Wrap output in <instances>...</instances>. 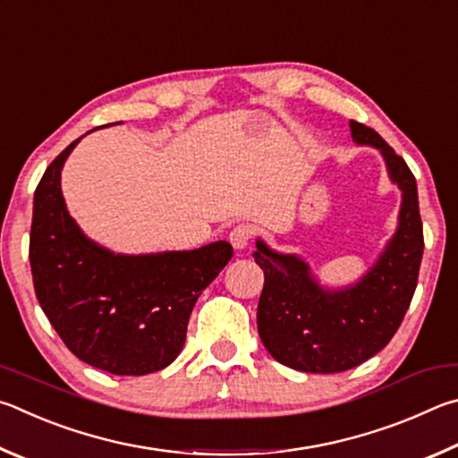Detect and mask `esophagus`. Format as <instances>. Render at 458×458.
<instances>
[{
    "label": "esophagus",
    "instance_id": "1",
    "mask_svg": "<svg viewBox=\"0 0 458 458\" xmlns=\"http://www.w3.org/2000/svg\"><path fill=\"white\" fill-rule=\"evenodd\" d=\"M251 239H253V229L247 227V225H237V227L231 229V233H229L231 245H233L239 251L245 250V247L250 245Z\"/></svg>",
    "mask_w": 458,
    "mask_h": 458
}]
</instances>
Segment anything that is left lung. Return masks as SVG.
I'll return each instance as SVG.
<instances>
[{
    "label": "left lung",
    "instance_id": "8db88e82",
    "mask_svg": "<svg viewBox=\"0 0 458 458\" xmlns=\"http://www.w3.org/2000/svg\"><path fill=\"white\" fill-rule=\"evenodd\" d=\"M350 131L354 142L382 152L403 191L398 229L374 267L358 284L330 292L295 255L269 250L261 239L253 253L266 276L259 338L279 364L300 372H344L378 354L403 324L419 284L424 237L414 174L374 128L350 120Z\"/></svg>",
    "mask_w": 458,
    "mask_h": 458
}]
</instances>
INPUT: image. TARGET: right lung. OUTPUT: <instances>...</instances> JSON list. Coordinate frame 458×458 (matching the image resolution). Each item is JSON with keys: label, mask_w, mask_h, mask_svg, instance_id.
Listing matches in <instances>:
<instances>
[{"label": "right lung", "mask_w": 458, "mask_h": 458, "mask_svg": "<svg viewBox=\"0 0 458 458\" xmlns=\"http://www.w3.org/2000/svg\"><path fill=\"white\" fill-rule=\"evenodd\" d=\"M82 139V136H80ZM74 140L39 181L30 266L39 306L66 348L116 376H144L181 354L195 301L233 258L227 242L192 251L116 255L72 219L60 173Z\"/></svg>", "instance_id": "right-lung-1"}]
</instances>
